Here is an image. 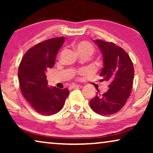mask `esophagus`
<instances>
[{
    "mask_svg": "<svg viewBox=\"0 0 153 153\" xmlns=\"http://www.w3.org/2000/svg\"><path fill=\"white\" fill-rule=\"evenodd\" d=\"M79 87H80V85H76V84H74V85H70V88H70V90H72V89L79 88Z\"/></svg>",
    "mask_w": 153,
    "mask_h": 153,
    "instance_id": "34e87169",
    "label": "esophagus"
}]
</instances>
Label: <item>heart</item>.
I'll use <instances>...</instances> for the list:
<instances>
[{
  "mask_svg": "<svg viewBox=\"0 0 153 153\" xmlns=\"http://www.w3.org/2000/svg\"><path fill=\"white\" fill-rule=\"evenodd\" d=\"M74 47L77 53L80 54V55H81V54H88V55L91 56L94 52L93 46L86 41H82L78 42L74 45ZM85 72H86V70L85 69H83V70L79 71V73L83 74Z\"/></svg>",
  "mask_w": 153,
  "mask_h": 153,
  "instance_id": "b5f03b06",
  "label": "heart"
}]
</instances>
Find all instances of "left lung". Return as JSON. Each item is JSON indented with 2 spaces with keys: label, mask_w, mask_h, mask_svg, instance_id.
I'll return each instance as SVG.
<instances>
[{
  "label": "left lung",
  "mask_w": 153,
  "mask_h": 153,
  "mask_svg": "<svg viewBox=\"0 0 153 153\" xmlns=\"http://www.w3.org/2000/svg\"><path fill=\"white\" fill-rule=\"evenodd\" d=\"M103 56L101 81L109 83L108 90L98 93L90 101L92 109L98 114L107 116L116 114L126 103L131 93L134 74L133 63L124 49L112 42L102 39L94 40Z\"/></svg>",
  "instance_id": "8db88e82"
}]
</instances>
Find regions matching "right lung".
I'll use <instances>...</instances> for the list:
<instances>
[{
  "label": "right lung",
  "mask_w": 153,
  "mask_h": 153,
  "mask_svg": "<svg viewBox=\"0 0 153 153\" xmlns=\"http://www.w3.org/2000/svg\"><path fill=\"white\" fill-rule=\"evenodd\" d=\"M65 37H55L35 45L23 56L18 71L22 95L36 112L51 116L59 112L70 93L68 88L48 85L46 72L53 68Z\"/></svg>",
  "instance_id": "obj_1"
}]
</instances>
